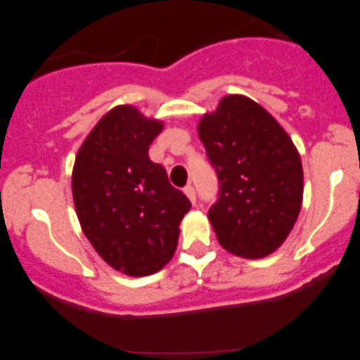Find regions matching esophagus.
Returning <instances> with one entry per match:
<instances>
[{"label":"esophagus","mask_w":360,"mask_h":360,"mask_svg":"<svg viewBox=\"0 0 360 360\" xmlns=\"http://www.w3.org/2000/svg\"><path fill=\"white\" fill-rule=\"evenodd\" d=\"M184 194L189 198V201H191V203H196V191H194V188H193L191 184L186 186Z\"/></svg>","instance_id":"obj_1"}]
</instances>
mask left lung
<instances>
[{
  "label": "left lung",
  "mask_w": 360,
  "mask_h": 360,
  "mask_svg": "<svg viewBox=\"0 0 360 360\" xmlns=\"http://www.w3.org/2000/svg\"><path fill=\"white\" fill-rule=\"evenodd\" d=\"M198 135L220 183L208 218L225 250L245 259L279 249L303 203L295 143L269 111L242 94L221 98Z\"/></svg>",
  "instance_id": "1"
}]
</instances>
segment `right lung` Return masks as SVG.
<instances>
[{
  "label": "right lung",
  "mask_w": 360,
  "mask_h": 360,
  "mask_svg": "<svg viewBox=\"0 0 360 360\" xmlns=\"http://www.w3.org/2000/svg\"><path fill=\"white\" fill-rule=\"evenodd\" d=\"M162 122L120 105L89 131L72 169V198L91 245L113 269L150 276L172 259L191 203L152 162Z\"/></svg>",
  "instance_id": "add662e5"
}]
</instances>
